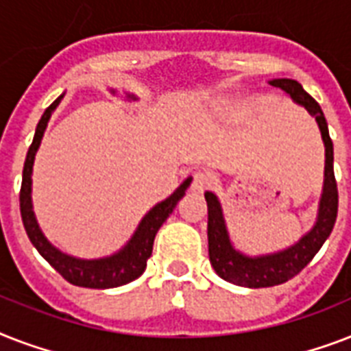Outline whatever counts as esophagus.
<instances>
[{"mask_svg": "<svg viewBox=\"0 0 351 351\" xmlns=\"http://www.w3.org/2000/svg\"><path fill=\"white\" fill-rule=\"evenodd\" d=\"M209 186V175L206 171H195L191 175V189L193 191L202 193Z\"/></svg>", "mask_w": 351, "mask_h": 351, "instance_id": "34e87169", "label": "esophagus"}]
</instances>
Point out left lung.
Wrapping results in <instances>:
<instances>
[{"mask_svg": "<svg viewBox=\"0 0 351 351\" xmlns=\"http://www.w3.org/2000/svg\"><path fill=\"white\" fill-rule=\"evenodd\" d=\"M273 87L286 90L297 104L306 107L311 117H315L321 129L324 147H326V165H324V191H322L321 206L317 224L310 233L302 237L289 250L275 253V255L250 256L240 255L231 247L230 237L226 231L222 209L213 193H206L208 202V240H209V261L220 277L228 282L245 286V288H269L288 282L289 278L299 275L311 258L317 255L322 244L332 233L339 209V191L335 173H333V143L328 132V123L321 106L311 98L299 82L295 80H273Z\"/></svg>", "mask_w": 351, "mask_h": 351, "instance_id": "left-lung-1", "label": "left lung"}]
</instances>
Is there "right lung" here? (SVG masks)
I'll return each mask as SVG.
<instances>
[{"label": "right lung", "instance_id": "add662e5", "mask_svg": "<svg viewBox=\"0 0 351 351\" xmlns=\"http://www.w3.org/2000/svg\"><path fill=\"white\" fill-rule=\"evenodd\" d=\"M63 96L56 98L51 106L47 107L41 120L38 121L36 127L34 140L30 143L29 153L25 158L23 165V180H21V189H19V211H21V220H23L25 231L29 234L30 242L36 250L40 251V255L62 275L67 282L74 286H82V288H95V289H107L123 286V284L131 282L138 278L145 271L147 266V258L153 253V242L154 237L158 233L160 226L164 224L167 217L173 213V209L178 204L184 195H186L187 186L191 184V178H187L178 189H176L169 198H165L164 202L156 204L151 211H149L143 220L138 226L136 233L132 234L129 244L117 253V255L100 258V261H80L73 256L63 255L56 247H52L43 233L38 228V222L32 213V202H30V184H32V164H34L36 151L40 147L41 136L45 131L47 121L51 118L52 111L56 109Z\"/></svg>", "mask_w": 351, "mask_h": 351}]
</instances>
